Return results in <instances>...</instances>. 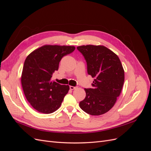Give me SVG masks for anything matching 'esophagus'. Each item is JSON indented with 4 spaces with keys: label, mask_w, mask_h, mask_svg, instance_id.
<instances>
[{
    "label": "esophagus",
    "mask_w": 151,
    "mask_h": 151,
    "mask_svg": "<svg viewBox=\"0 0 151 151\" xmlns=\"http://www.w3.org/2000/svg\"><path fill=\"white\" fill-rule=\"evenodd\" d=\"M77 88V87H75V86H70V89L71 90H74V89H76Z\"/></svg>",
    "instance_id": "esophagus-1"
}]
</instances>
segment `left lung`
Wrapping results in <instances>:
<instances>
[{
	"instance_id": "obj_1",
	"label": "left lung",
	"mask_w": 151,
	"mask_h": 151,
	"mask_svg": "<svg viewBox=\"0 0 151 151\" xmlns=\"http://www.w3.org/2000/svg\"><path fill=\"white\" fill-rule=\"evenodd\" d=\"M87 62L89 75L94 78L93 88L84 89L85 99L79 106L91 115L108 112L120 96L125 74L119 58L102 45H83L77 47Z\"/></svg>"
}]
</instances>
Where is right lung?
<instances>
[{
  "mask_svg": "<svg viewBox=\"0 0 151 151\" xmlns=\"http://www.w3.org/2000/svg\"><path fill=\"white\" fill-rule=\"evenodd\" d=\"M75 49L74 46L46 45L26 57L21 84L27 100L36 110L49 114L60 108L69 86L61 85L51 79L53 73L58 70L62 58Z\"/></svg>",
  "mask_w": 151,
  "mask_h": 151,
  "instance_id": "right-lung-1",
  "label": "right lung"
}]
</instances>
